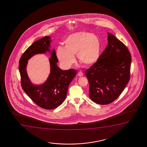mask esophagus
Instances as JSON below:
<instances>
[{
    "label": "esophagus",
    "instance_id": "obj_1",
    "mask_svg": "<svg viewBox=\"0 0 147 147\" xmlns=\"http://www.w3.org/2000/svg\"><path fill=\"white\" fill-rule=\"evenodd\" d=\"M78 75L79 76H82L83 75V73L82 72L79 71L78 73Z\"/></svg>",
    "mask_w": 147,
    "mask_h": 147
}]
</instances>
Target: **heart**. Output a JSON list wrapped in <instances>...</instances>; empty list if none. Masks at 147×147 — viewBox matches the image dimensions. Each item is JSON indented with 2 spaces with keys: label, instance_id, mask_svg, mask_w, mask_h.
<instances>
[{
  "label": "heart",
  "instance_id": "heart-1",
  "mask_svg": "<svg viewBox=\"0 0 147 147\" xmlns=\"http://www.w3.org/2000/svg\"><path fill=\"white\" fill-rule=\"evenodd\" d=\"M101 49L98 36L90 32H80L71 34L64 42V48L59 47L57 56L63 66L69 68L75 62L74 56L81 64L90 66L98 60Z\"/></svg>",
  "mask_w": 147,
  "mask_h": 147
}]
</instances>
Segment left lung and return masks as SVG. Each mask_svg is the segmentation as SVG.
<instances>
[{
	"label": "left lung",
	"mask_w": 147,
	"mask_h": 147,
	"mask_svg": "<svg viewBox=\"0 0 147 147\" xmlns=\"http://www.w3.org/2000/svg\"><path fill=\"white\" fill-rule=\"evenodd\" d=\"M108 34L105 51L96 62L85 71L89 84V97L101 105L117 99L130 79L131 53L121 40Z\"/></svg>",
	"instance_id": "1"
}]
</instances>
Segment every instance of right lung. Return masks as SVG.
<instances>
[{"mask_svg": "<svg viewBox=\"0 0 147 147\" xmlns=\"http://www.w3.org/2000/svg\"><path fill=\"white\" fill-rule=\"evenodd\" d=\"M51 38L50 36H45L32 43L23 53L18 66L23 90L35 104L46 109H56L64 102L69 85L77 74L74 69L62 70L59 68L57 65L58 60L56 52L53 50L51 58L49 59L51 73L47 80L40 86H35L30 83L26 71L28 60L34 55L50 51Z\"/></svg>", "mask_w": 147, "mask_h": 147, "instance_id": "right-lung-1", "label": "right lung"}]
</instances>
